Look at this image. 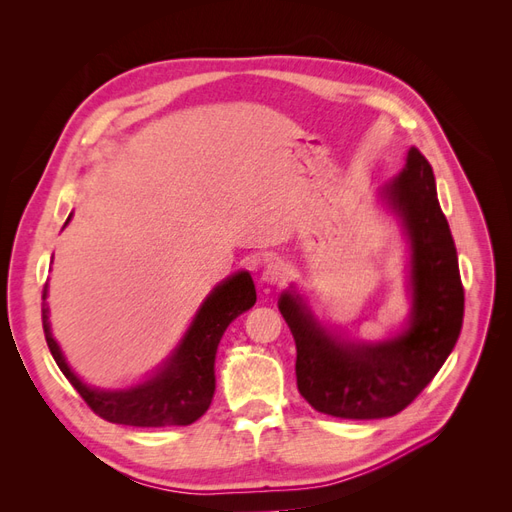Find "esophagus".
Segmentation results:
<instances>
[{"mask_svg": "<svg viewBox=\"0 0 512 512\" xmlns=\"http://www.w3.org/2000/svg\"><path fill=\"white\" fill-rule=\"evenodd\" d=\"M286 275H288V271H286L284 262L273 258V260L267 262L265 269H262V282L273 284V286H280V284L286 282Z\"/></svg>", "mask_w": 512, "mask_h": 512, "instance_id": "1", "label": "esophagus"}]
</instances>
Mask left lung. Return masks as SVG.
<instances>
[{"mask_svg": "<svg viewBox=\"0 0 512 512\" xmlns=\"http://www.w3.org/2000/svg\"><path fill=\"white\" fill-rule=\"evenodd\" d=\"M389 198L412 245V318L404 335L378 346H350L324 333L290 294L280 312L297 344V386L309 406L339 418H384L408 408L457 344L463 284L451 228L438 203L433 170L416 147Z\"/></svg>", "mask_w": 512, "mask_h": 512, "instance_id": "8db88e82", "label": "left lung"}]
</instances>
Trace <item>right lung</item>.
Listing matches in <instances>:
<instances>
[{
  "mask_svg": "<svg viewBox=\"0 0 512 512\" xmlns=\"http://www.w3.org/2000/svg\"><path fill=\"white\" fill-rule=\"evenodd\" d=\"M46 299V286L42 290ZM256 303L250 273H237L215 288L185 335L183 344L156 378L130 391H94L76 378L51 335L49 307L42 303V329L55 363L85 404L100 418L132 427L192 425L203 416L215 391V350L228 324Z\"/></svg>",
  "mask_w": 512,
  "mask_h": 512,
  "instance_id": "1",
  "label": "right lung"
}]
</instances>
